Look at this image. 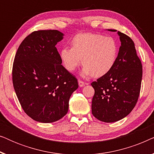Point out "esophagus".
I'll return each instance as SVG.
<instances>
[{
    "instance_id": "esophagus-1",
    "label": "esophagus",
    "mask_w": 154,
    "mask_h": 154,
    "mask_svg": "<svg viewBox=\"0 0 154 154\" xmlns=\"http://www.w3.org/2000/svg\"><path fill=\"white\" fill-rule=\"evenodd\" d=\"M85 83H84V82H83V81H79V86L81 88H82V87H83L84 85H85Z\"/></svg>"
}]
</instances>
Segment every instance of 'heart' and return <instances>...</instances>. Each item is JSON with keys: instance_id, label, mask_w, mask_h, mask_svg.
I'll return each instance as SVG.
<instances>
[{"instance_id": "1", "label": "heart", "mask_w": 154, "mask_h": 154, "mask_svg": "<svg viewBox=\"0 0 154 154\" xmlns=\"http://www.w3.org/2000/svg\"><path fill=\"white\" fill-rule=\"evenodd\" d=\"M118 55L116 42L111 37L92 33H79L71 41V48L61 49L60 57L65 69L73 72L83 64L82 77L106 75L114 66Z\"/></svg>"}]
</instances>
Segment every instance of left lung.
Wrapping results in <instances>:
<instances>
[{
  "mask_svg": "<svg viewBox=\"0 0 154 154\" xmlns=\"http://www.w3.org/2000/svg\"><path fill=\"white\" fill-rule=\"evenodd\" d=\"M116 32L115 29H108ZM121 47L114 66L107 74L91 83L94 89L92 113L105 123H113L127 116L140 95L142 65L132 40L118 31Z\"/></svg>",
  "mask_w": 154,
  "mask_h": 154,
  "instance_id": "left-lung-1",
  "label": "left lung"
}]
</instances>
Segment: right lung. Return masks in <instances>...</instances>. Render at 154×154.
<instances>
[{
	"instance_id": "right-lung-1",
	"label": "right lung",
	"mask_w": 154,
	"mask_h": 154,
	"mask_svg": "<svg viewBox=\"0 0 154 154\" xmlns=\"http://www.w3.org/2000/svg\"><path fill=\"white\" fill-rule=\"evenodd\" d=\"M64 34L41 30L20 44L12 67V83L24 112L35 121L55 122L68 112L78 81L62 65L55 45Z\"/></svg>"
}]
</instances>
